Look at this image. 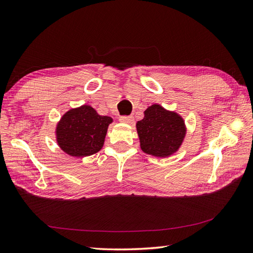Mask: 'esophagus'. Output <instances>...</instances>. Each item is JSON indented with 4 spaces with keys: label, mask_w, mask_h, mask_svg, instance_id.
<instances>
[{
    "label": "esophagus",
    "mask_w": 253,
    "mask_h": 253,
    "mask_svg": "<svg viewBox=\"0 0 253 253\" xmlns=\"http://www.w3.org/2000/svg\"><path fill=\"white\" fill-rule=\"evenodd\" d=\"M119 120L121 122H124V124H133L134 118L133 116H121Z\"/></svg>",
    "instance_id": "obj_1"
}]
</instances>
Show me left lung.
<instances>
[{
    "label": "left lung",
    "mask_w": 253,
    "mask_h": 253,
    "mask_svg": "<svg viewBox=\"0 0 253 253\" xmlns=\"http://www.w3.org/2000/svg\"><path fill=\"white\" fill-rule=\"evenodd\" d=\"M136 126L142 151L160 158L175 152L185 135V126L180 116L165 111L158 104L147 108L145 117Z\"/></svg>",
    "instance_id": "left-lung-1"
}]
</instances>
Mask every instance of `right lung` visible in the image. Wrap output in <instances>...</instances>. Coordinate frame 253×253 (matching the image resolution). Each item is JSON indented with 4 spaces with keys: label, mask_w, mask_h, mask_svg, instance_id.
Returning <instances> with one entry per match:
<instances>
[{
    "label": "right lung",
    "mask_w": 253,
    "mask_h": 253,
    "mask_svg": "<svg viewBox=\"0 0 253 253\" xmlns=\"http://www.w3.org/2000/svg\"><path fill=\"white\" fill-rule=\"evenodd\" d=\"M113 119L100 116L91 106L83 105L66 113L56 128L61 150L71 156L83 158L101 150L108 125Z\"/></svg>",
    "instance_id": "right-lung-1"
}]
</instances>
